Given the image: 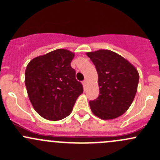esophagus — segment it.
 Here are the masks:
<instances>
[{
	"label": "esophagus",
	"mask_w": 160,
	"mask_h": 160,
	"mask_svg": "<svg viewBox=\"0 0 160 160\" xmlns=\"http://www.w3.org/2000/svg\"><path fill=\"white\" fill-rule=\"evenodd\" d=\"M82 83H83V85L84 86V87H86V85H87V80H84L83 82H82Z\"/></svg>",
	"instance_id": "34e87169"
}]
</instances>
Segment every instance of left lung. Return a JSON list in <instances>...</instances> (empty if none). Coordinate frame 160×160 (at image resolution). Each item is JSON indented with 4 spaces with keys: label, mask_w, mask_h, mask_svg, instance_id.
<instances>
[{
    "label": "left lung",
    "mask_w": 160,
    "mask_h": 160,
    "mask_svg": "<svg viewBox=\"0 0 160 160\" xmlns=\"http://www.w3.org/2000/svg\"><path fill=\"white\" fill-rule=\"evenodd\" d=\"M87 55L97 69L100 88L98 97L90 101L92 112L102 120L122 115L137 93L139 78L137 69L111 50H100Z\"/></svg>",
    "instance_id": "8db88e82"
}]
</instances>
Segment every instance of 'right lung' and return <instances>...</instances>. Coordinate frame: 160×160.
<instances>
[{"instance_id": "obj_1", "label": "right lung", "mask_w": 160, "mask_h": 160, "mask_svg": "<svg viewBox=\"0 0 160 160\" xmlns=\"http://www.w3.org/2000/svg\"><path fill=\"white\" fill-rule=\"evenodd\" d=\"M74 53L58 49L31 60L25 71V85L32 106L47 120L57 121L72 112L83 92L70 66Z\"/></svg>"}]
</instances>
